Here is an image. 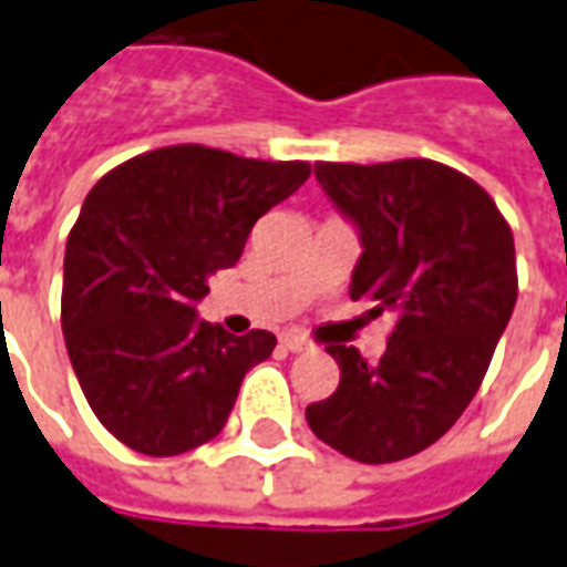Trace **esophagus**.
<instances>
[{
  "mask_svg": "<svg viewBox=\"0 0 567 567\" xmlns=\"http://www.w3.org/2000/svg\"><path fill=\"white\" fill-rule=\"evenodd\" d=\"M280 347L289 349V352H308L310 343L296 331H287V334H280Z\"/></svg>",
  "mask_w": 567,
  "mask_h": 567,
  "instance_id": "34e87169",
  "label": "esophagus"
}]
</instances>
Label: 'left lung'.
<instances>
[{"label":"left lung","mask_w":567,"mask_h":567,"mask_svg":"<svg viewBox=\"0 0 567 567\" xmlns=\"http://www.w3.org/2000/svg\"><path fill=\"white\" fill-rule=\"evenodd\" d=\"M313 176L359 233L349 299L391 313L394 331L377 364L329 347L340 385L305 415L352 461H403L461 419L487 373L517 301L514 236L484 187L436 161L317 164Z\"/></svg>","instance_id":"1"}]
</instances>
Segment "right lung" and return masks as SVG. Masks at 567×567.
<instances>
[{
    "label": "right lung",
    "mask_w": 567,
    "mask_h": 567,
    "mask_svg": "<svg viewBox=\"0 0 567 567\" xmlns=\"http://www.w3.org/2000/svg\"><path fill=\"white\" fill-rule=\"evenodd\" d=\"M305 161L167 146L106 173L65 248L62 334L89 406L118 442L173 457L215 440L271 331L229 334L197 317L208 278L233 268Z\"/></svg>",
    "instance_id": "obj_1"
}]
</instances>
